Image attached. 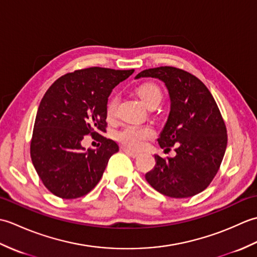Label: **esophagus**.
<instances>
[{
    "label": "esophagus",
    "instance_id": "esophagus-1",
    "mask_svg": "<svg viewBox=\"0 0 257 257\" xmlns=\"http://www.w3.org/2000/svg\"><path fill=\"white\" fill-rule=\"evenodd\" d=\"M122 150H123V151L125 152V154H127L129 157H132V158H137V157L139 156L138 152L130 150V149H128V148H125V147H122Z\"/></svg>",
    "mask_w": 257,
    "mask_h": 257
}]
</instances>
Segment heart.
I'll return each mask as SVG.
<instances>
[{
  "label": "heart",
  "instance_id": "b5f03b06",
  "mask_svg": "<svg viewBox=\"0 0 257 257\" xmlns=\"http://www.w3.org/2000/svg\"><path fill=\"white\" fill-rule=\"evenodd\" d=\"M137 92L141 100L148 107L154 105V103L159 105V102L162 99L160 88L154 83H145L139 86ZM118 100L119 97L116 94L109 97L106 105V113L108 118H113L116 116ZM155 135V129L150 125L124 124L123 127L114 133V138L125 148L132 150H141L145 148L147 141L154 138Z\"/></svg>",
  "mask_w": 257,
  "mask_h": 257
}]
</instances>
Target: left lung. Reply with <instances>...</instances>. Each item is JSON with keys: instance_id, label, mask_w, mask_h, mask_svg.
<instances>
[{"instance_id": "left-lung-1", "label": "left lung", "mask_w": 257, "mask_h": 257, "mask_svg": "<svg viewBox=\"0 0 257 257\" xmlns=\"http://www.w3.org/2000/svg\"><path fill=\"white\" fill-rule=\"evenodd\" d=\"M154 77L165 83L170 113L158 139L174 158L155 156L156 166L146 180L170 198H190L209 187L219 171L227 145L224 120L210 90L194 75L172 66L149 68L136 78Z\"/></svg>"}]
</instances>
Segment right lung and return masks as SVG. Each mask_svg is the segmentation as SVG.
I'll list each match as a JSON object with an SVG mask.
<instances>
[{"label": "right lung", "instance_id": "right-lung-1", "mask_svg": "<svg viewBox=\"0 0 257 257\" xmlns=\"http://www.w3.org/2000/svg\"><path fill=\"white\" fill-rule=\"evenodd\" d=\"M135 69L89 67L54 81L42 98L31 140L33 166L48 191L62 199H77L96 187L109 158L119 150L106 133V105L111 90ZM87 134L100 141L87 152Z\"/></svg>", "mask_w": 257, "mask_h": 257}]
</instances>
